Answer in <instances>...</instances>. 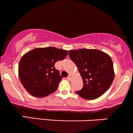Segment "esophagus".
<instances>
[{"label": "esophagus", "instance_id": "esophagus-1", "mask_svg": "<svg viewBox=\"0 0 133 133\" xmlns=\"http://www.w3.org/2000/svg\"><path fill=\"white\" fill-rule=\"evenodd\" d=\"M72 77H73V76H72L71 75H68V76L67 77V79H68L69 81H70L71 79H72Z\"/></svg>", "mask_w": 133, "mask_h": 133}]
</instances>
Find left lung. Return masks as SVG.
Listing matches in <instances>:
<instances>
[{
    "label": "left lung",
    "instance_id": "1",
    "mask_svg": "<svg viewBox=\"0 0 133 133\" xmlns=\"http://www.w3.org/2000/svg\"><path fill=\"white\" fill-rule=\"evenodd\" d=\"M69 56L78 68L83 87L76 93L86 99H95L104 94L114 79L111 57L97 49H80L69 51Z\"/></svg>",
    "mask_w": 133,
    "mask_h": 133
}]
</instances>
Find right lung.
<instances>
[{"mask_svg": "<svg viewBox=\"0 0 133 133\" xmlns=\"http://www.w3.org/2000/svg\"><path fill=\"white\" fill-rule=\"evenodd\" d=\"M67 55L68 51L54 47L35 48L24 55L19 63L18 74L27 92L38 98L54 92L62 78L54 64Z\"/></svg>", "mask_w": 133, "mask_h": 133, "instance_id": "add662e5", "label": "right lung"}]
</instances>
